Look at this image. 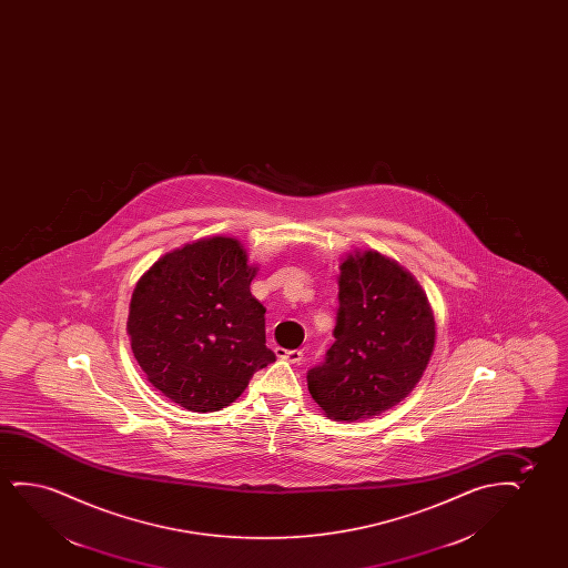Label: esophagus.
<instances>
[{"label":"esophagus","instance_id":"esophagus-1","mask_svg":"<svg viewBox=\"0 0 568 568\" xmlns=\"http://www.w3.org/2000/svg\"><path fill=\"white\" fill-rule=\"evenodd\" d=\"M275 355L277 357L283 358V361H288V363H293V365H298L301 361H303V351L301 349H275Z\"/></svg>","mask_w":568,"mask_h":568}]
</instances>
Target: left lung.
Instances as JSON below:
<instances>
[{"mask_svg":"<svg viewBox=\"0 0 568 568\" xmlns=\"http://www.w3.org/2000/svg\"><path fill=\"white\" fill-rule=\"evenodd\" d=\"M337 285L335 342L308 371V392L332 419H371L417 386L435 351V314L419 281L376 250L345 257Z\"/></svg>","mask_w":568,"mask_h":568,"instance_id":"1","label":"left lung"}]
</instances>
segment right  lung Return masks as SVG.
Masks as SVG:
<instances>
[{"instance_id": "obj_1", "label": "right lung", "mask_w": 568, "mask_h": 568, "mask_svg": "<svg viewBox=\"0 0 568 568\" xmlns=\"http://www.w3.org/2000/svg\"><path fill=\"white\" fill-rule=\"evenodd\" d=\"M256 273L241 241L207 236L166 252L135 283L128 314L133 357L187 412L233 404L275 361L265 347V308L250 293Z\"/></svg>"}]
</instances>
